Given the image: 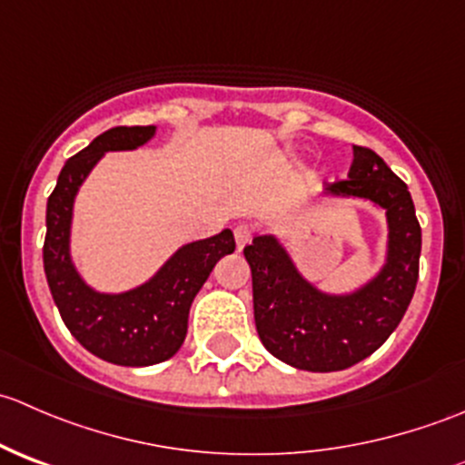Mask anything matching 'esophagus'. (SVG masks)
I'll use <instances>...</instances> for the list:
<instances>
[{"label":"esophagus","instance_id":"obj_1","mask_svg":"<svg viewBox=\"0 0 465 465\" xmlns=\"http://www.w3.org/2000/svg\"><path fill=\"white\" fill-rule=\"evenodd\" d=\"M233 236H236L238 250H242V247L252 241V229L247 227V224H236V229H233Z\"/></svg>","mask_w":465,"mask_h":465}]
</instances>
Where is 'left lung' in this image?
<instances>
[{
  "instance_id": "left-lung-1",
  "label": "left lung",
  "mask_w": 465,
  "mask_h": 465,
  "mask_svg": "<svg viewBox=\"0 0 465 465\" xmlns=\"http://www.w3.org/2000/svg\"><path fill=\"white\" fill-rule=\"evenodd\" d=\"M326 193L369 200L387 213V261L362 288L322 292L272 233L245 247L262 346L290 367L320 373L353 367L387 341L414 297L420 259V224L407 184L373 150L353 145L349 177Z\"/></svg>"
}]
</instances>
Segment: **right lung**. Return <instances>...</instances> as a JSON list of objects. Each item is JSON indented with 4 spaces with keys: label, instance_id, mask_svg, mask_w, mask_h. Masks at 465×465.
I'll use <instances>...</instances> for the list:
<instances>
[{
    "label": "right lung",
    "instance_id": "add662e5",
    "mask_svg": "<svg viewBox=\"0 0 465 465\" xmlns=\"http://www.w3.org/2000/svg\"><path fill=\"white\" fill-rule=\"evenodd\" d=\"M154 125H121L98 134L85 150L67 159L46 203L42 259L51 297L64 326L89 353L121 367H150L180 351L195 294L215 262L236 250L232 229H223L215 236L180 247L153 279L119 294L96 292L78 274L69 254L78 189L103 154L139 148L154 137Z\"/></svg>",
    "mask_w": 465,
    "mask_h": 465
}]
</instances>
